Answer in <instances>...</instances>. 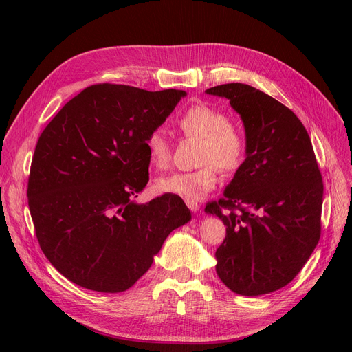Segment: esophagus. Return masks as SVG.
Instances as JSON below:
<instances>
[{"instance_id":"1","label":"esophagus","mask_w":352,"mask_h":352,"mask_svg":"<svg viewBox=\"0 0 352 352\" xmlns=\"http://www.w3.org/2000/svg\"><path fill=\"white\" fill-rule=\"evenodd\" d=\"M186 204H187V207L192 212H198L199 211V204H198V202H195V201H186Z\"/></svg>"}]
</instances>
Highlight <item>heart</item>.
Segmentation results:
<instances>
[{"label": "heart", "instance_id": "b5f03b06", "mask_svg": "<svg viewBox=\"0 0 352 352\" xmlns=\"http://www.w3.org/2000/svg\"><path fill=\"white\" fill-rule=\"evenodd\" d=\"M177 124L184 135L199 140L194 171L175 173L157 179L155 187L162 194H174L186 201H199L215 190L219 181L218 168L232 174L241 168L247 155L244 129L228 120L223 109L208 104H194L178 117ZM151 165L157 170L168 168L171 145L162 129H154L145 138Z\"/></svg>", "mask_w": 352, "mask_h": 352}]
</instances>
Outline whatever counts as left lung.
<instances>
[{
  "instance_id": "obj_1",
  "label": "left lung",
  "mask_w": 352,
  "mask_h": 352,
  "mask_svg": "<svg viewBox=\"0 0 352 352\" xmlns=\"http://www.w3.org/2000/svg\"><path fill=\"white\" fill-rule=\"evenodd\" d=\"M206 92L230 100L247 137L241 168L206 207L227 227L215 270L235 294H270L297 276L320 241L324 186L316 154L298 117L265 92L241 82Z\"/></svg>"
}]
</instances>
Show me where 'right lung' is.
<instances>
[{
  "mask_svg": "<svg viewBox=\"0 0 352 352\" xmlns=\"http://www.w3.org/2000/svg\"><path fill=\"white\" fill-rule=\"evenodd\" d=\"M186 96L97 84L45 126L32 157L28 206L44 255L74 284L98 292L131 288L165 238L191 219L173 194L134 201L150 179L145 138Z\"/></svg>",
  "mask_w": 352,
  "mask_h": 352,
  "instance_id": "right-lung-1",
  "label": "right lung"
}]
</instances>
